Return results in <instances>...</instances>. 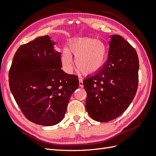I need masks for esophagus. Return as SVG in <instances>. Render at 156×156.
I'll use <instances>...</instances> for the list:
<instances>
[{"label": "esophagus", "instance_id": "obj_1", "mask_svg": "<svg viewBox=\"0 0 156 156\" xmlns=\"http://www.w3.org/2000/svg\"><path fill=\"white\" fill-rule=\"evenodd\" d=\"M79 85H80V87H83V80L81 78H79Z\"/></svg>", "mask_w": 156, "mask_h": 156}]
</instances>
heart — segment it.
<instances>
[{
    "instance_id": "1",
    "label": "heart",
    "mask_w": 156,
    "mask_h": 156,
    "mask_svg": "<svg viewBox=\"0 0 156 156\" xmlns=\"http://www.w3.org/2000/svg\"><path fill=\"white\" fill-rule=\"evenodd\" d=\"M72 55L75 57V64L84 74H92L104 65L107 56L105 45L100 40L90 37L74 39L69 43L68 49L62 53V63L70 73L73 69Z\"/></svg>"
}]
</instances>
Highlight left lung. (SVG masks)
<instances>
[{"instance_id":"left-lung-1","label":"left lung","mask_w":156,"mask_h":156,"mask_svg":"<svg viewBox=\"0 0 156 156\" xmlns=\"http://www.w3.org/2000/svg\"><path fill=\"white\" fill-rule=\"evenodd\" d=\"M109 43L105 65L83 81L86 111L98 122L110 121L125 112L138 85L139 61L134 48L118 35H111Z\"/></svg>"}]
</instances>
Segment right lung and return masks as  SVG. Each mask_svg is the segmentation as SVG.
<instances>
[{
	"mask_svg": "<svg viewBox=\"0 0 156 156\" xmlns=\"http://www.w3.org/2000/svg\"><path fill=\"white\" fill-rule=\"evenodd\" d=\"M49 35L20 47L9 70L12 94L24 116L34 123L53 126L65 117L72 94L79 86L76 75L61 69V53Z\"/></svg>",
	"mask_w": 156,
	"mask_h": 156,
	"instance_id": "1",
	"label": "right lung"
}]
</instances>
